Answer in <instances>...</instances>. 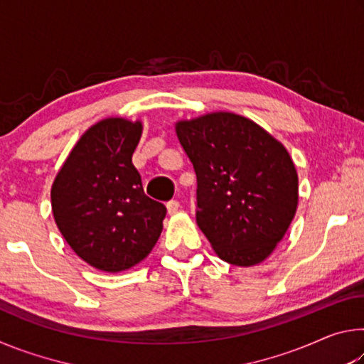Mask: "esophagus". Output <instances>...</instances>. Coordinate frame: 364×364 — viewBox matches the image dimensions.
<instances>
[{
  "instance_id": "34e87169",
  "label": "esophagus",
  "mask_w": 364,
  "mask_h": 364,
  "mask_svg": "<svg viewBox=\"0 0 364 364\" xmlns=\"http://www.w3.org/2000/svg\"><path fill=\"white\" fill-rule=\"evenodd\" d=\"M167 210H168L170 215L176 213L178 210H180V202H178V200H170V202H167Z\"/></svg>"
}]
</instances>
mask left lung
Listing matches in <instances>:
<instances>
[{
  "mask_svg": "<svg viewBox=\"0 0 364 364\" xmlns=\"http://www.w3.org/2000/svg\"><path fill=\"white\" fill-rule=\"evenodd\" d=\"M197 178L196 221L217 255L252 267L274 250L299 204L286 147L255 122L213 112L176 123Z\"/></svg>",
  "mask_w": 364,
  "mask_h": 364,
  "instance_id": "obj_1",
  "label": "left lung"
}]
</instances>
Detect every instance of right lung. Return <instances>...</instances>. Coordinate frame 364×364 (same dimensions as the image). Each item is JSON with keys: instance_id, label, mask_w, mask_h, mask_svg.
<instances>
[{"instance_id": "1", "label": "right lung", "mask_w": 364, "mask_h": 364, "mask_svg": "<svg viewBox=\"0 0 364 364\" xmlns=\"http://www.w3.org/2000/svg\"><path fill=\"white\" fill-rule=\"evenodd\" d=\"M141 133V122H97L73 146L51 188L53 215L67 244L107 273L144 260L167 215L164 204L144 194L132 162Z\"/></svg>"}]
</instances>
